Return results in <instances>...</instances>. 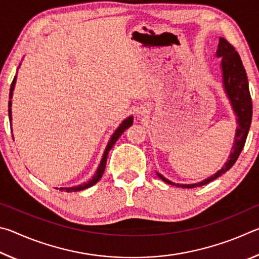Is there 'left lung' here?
Masks as SVG:
<instances>
[{
    "instance_id": "left-lung-1",
    "label": "left lung",
    "mask_w": 259,
    "mask_h": 259,
    "mask_svg": "<svg viewBox=\"0 0 259 259\" xmlns=\"http://www.w3.org/2000/svg\"><path fill=\"white\" fill-rule=\"evenodd\" d=\"M216 56L222 57L221 67L223 72V85H224L225 93L230 99L232 109H233L236 116V123H238L232 152L229 159H227V162H225V164L223 165L221 170H218L211 177L196 184H176L168 181V179L157 172V176L166 184H170V185L183 188H194L205 185V184L221 177L227 170H230L235 163V161L238 160L241 151L243 150L252 117V103L250 91H249L247 73H245L238 51H235L234 47L229 41L225 40L224 37H219Z\"/></svg>"
}]
</instances>
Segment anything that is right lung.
Returning a JSON list of instances; mask_svg holds the SVG:
<instances>
[{
	"mask_svg": "<svg viewBox=\"0 0 259 259\" xmlns=\"http://www.w3.org/2000/svg\"><path fill=\"white\" fill-rule=\"evenodd\" d=\"M16 80H17V75L14 77V81H12L11 83V87H10V95H9V98H10V100H9V119H12V115H11V99H12V95H14V89H15V84H16ZM133 122H134V117L133 116H129L126 117V119L122 122V123L119 125V128H117L115 131H114V134L112 135L111 139H109V142L107 144L106 148H105V152L103 154V157H102V161H100L99 163V166L97 168V170H96V174L94 175L93 178H90L89 181L81 184V185H77V186H73V187H60L59 190L61 192H77V191H82V190H85V188H89L91 186H94L96 183H97L100 178H102L103 174H104V170H105V166H106V161H107V155H108V152L111 151V148L114 146V144L116 143V140L119 139L120 136L124 133L125 129H128L130 125H133Z\"/></svg>",
	"mask_w": 259,
	"mask_h": 259,
	"instance_id": "right-lung-1",
	"label": "right lung"
}]
</instances>
